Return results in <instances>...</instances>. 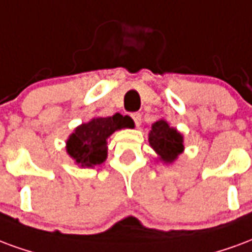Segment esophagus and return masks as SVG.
I'll return each instance as SVG.
<instances>
[{
	"label": "esophagus",
	"instance_id": "34e87169",
	"mask_svg": "<svg viewBox=\"0 0 252 252\" xmlns=\"http://www.w3.org/2000/svg\"><path fill=\"white\" fill-rule=\"evenodd\" d=\"M131 118L134 119V122H135V125H137V126H139V125H141V121H142V117H141V114H139V113L131 114Z\"/></svg>",
	"mask_w": 252,
	"mask_h": 252
}]
</instances>
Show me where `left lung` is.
Segmentation results:
<instances>
[{
    "label": "left lung",
    "mask_w": 252,
    "mask_h": 252,
    "mask_svg": "<svg viewBox=\"0 0 252 252\" xmlns=\"http://www.w3.org/2000/svg\"><path fill=\"white\" fill-rule=\"evenodd\" d=\"M148 141L150 148L157 154L156 159L165 165L173 164L185 150L184 135L165 119H158L152 125Z\"/></svg>",
    "instance_id": "1"
}]
</instances>
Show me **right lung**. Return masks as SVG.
I'll return each mask as SVG.
<instances>
[{
	"label": "right lung",
	"instance_id": "1",
	"mask_svg": "<svg viewBox=\"0 0 252 252\" xmlns=\"http://www.w3.org/2000/svg\"><path fill=\"white\" fill-rule=\"evenodd\" d=\"M133 119L127 115L98 117L73 128L65 141V152L79 168H95L107 158V139L122 128H133Z\"/></svg>",
	"mask_w": 252,
	"mask_h": 252
}]
</instances>
